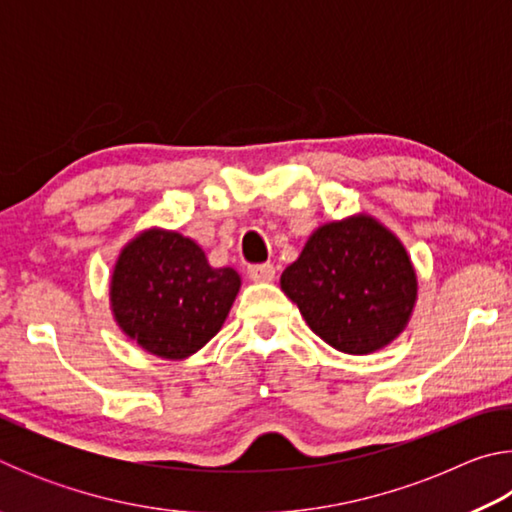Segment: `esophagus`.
<instances>
[{
    "instance_id": "34e87169",
    "label": "esophagus",
    "mask_w": 512,
    "mask_h": 512,
    "mask_svg": "<svg viewBox=\"0 0 512 512\" xmlns=\"http://www.w3.org/2000/svg\"><path fill=\"white\" fill-rule=\"evenodd\" d=\"M248 277L253 282H271L275 277V266L273 264H257L248 268Z\"/></svg>"
}]
</instances>
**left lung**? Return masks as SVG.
<instances>
[{
    "instance_id": "1",
    "label": "left lung",
    "mask_w": 512,
    "mask_h": 512,
    "mask_svg": "<svg viewBox=\"0 0 512 512\" xmlns=\"http://www.w3.org/2000/svg\"><path fill=\"white\" fill-rule=\"evenodd\" d=\"M280 287L311 332L345 354L393 343L418 300V275L404 244L370 214L311 232L300 257L284 268Z\"/></svg>"
}]
</instances>
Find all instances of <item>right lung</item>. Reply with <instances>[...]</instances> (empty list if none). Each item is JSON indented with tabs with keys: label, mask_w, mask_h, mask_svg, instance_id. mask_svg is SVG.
Here are the masks:
<instances>
[{
	"label": "right lung",
	"mask_w": 512,
	"mask_h": 512,
	"mask_svg": "<svg viewBox=\"0 0 512 512\" xmlns=\"http://www.w3.org/2000/svg\"><path fill=\"white\" fill-rule=\"evenodd\" d=\"M239 287L235 268L210 266L194 239L149 228L121 248L110 277V309L140 348L180 361L223 327Z\"/></svg>",
	"instance_id": "add662e5"
}]
</instances>
